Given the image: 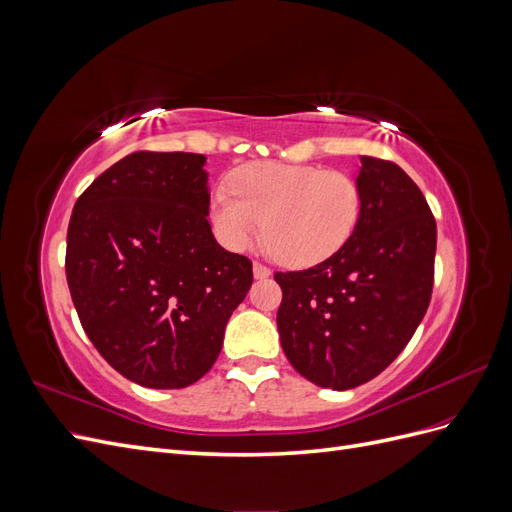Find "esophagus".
Here are the masks:
<instances>
[{
  "label": "esophagus",
  "mask_w": 512,
  "mask_h": 512,
  "mask_svg": "<svg viewBox=\"0 0 512 512\" xmlns=\"http://www.w3.org/2000/svg\"><path fill=\"white\" fill-rule=\"evenodd\" d=\"M271 275V269L267 265H262V262H254V277L256 280H265V277Z\"/></svg>",
  "instance_id": "34e87169"
}]
</instances>
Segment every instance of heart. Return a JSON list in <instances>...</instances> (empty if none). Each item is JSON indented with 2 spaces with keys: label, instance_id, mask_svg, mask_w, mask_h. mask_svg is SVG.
Listing matches in <instances>:
<instances>
[{
  "label": "heart",
  "instance_id": "1",
  "mask_svg": "<svg viewBox=\"0 0 512 512\" xmlns=\"http://www.w3.org/2000/svg\"><path fill=\"white\" fill-rule=\"evenodd\" d=\"M361 188L350 175L314 164L250 162L230 173V190L211 196L215 235L247 250L260 235L292 267H312L337 254L361 220Z\"/></svg>",
  "mask_w": 512,
  "mask_h": 512
}]
</instances>
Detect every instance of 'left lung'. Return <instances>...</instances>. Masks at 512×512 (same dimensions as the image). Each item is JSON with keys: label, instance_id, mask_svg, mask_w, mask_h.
<instances>
[{"label": "left lung", "instance_id": "8db88e82", "mask_svg": "<svg viewBox=\"0 0 512 512\" xmlns=\"http://www.w3.org/2000/svg\"><path fill=\"white\" fill-rule=\"evenodd\" d=\"M363 209L348 243L316 267L275 273L290 365L322 389L376 378L406 348L433 288L436 220L395 162L361 156Z\"/></svg>", "mask_w": 512, "mask_h": 512}]
</instances>
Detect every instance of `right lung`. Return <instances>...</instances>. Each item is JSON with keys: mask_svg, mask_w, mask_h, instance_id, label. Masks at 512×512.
Listing matches in <instances>:
<instances>
[{"mask_svg": "<svg viewBox=\"0 0 512 512\" xmlns=\"http://www.w3.org/2000/svg\"><path fill=\"white\" fill-rule=\"evenodd\" d=\"M207 158L130 153L79 196L66 277L106 363L147 389H183L218 359L252 262L215 241Z\"/></svg>", "mask_w": 512, "mask_h": 512, "instance_id": "add662e5", "label": "right lung"}]
</instances>
